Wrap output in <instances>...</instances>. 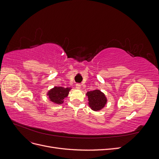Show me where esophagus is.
Returning a JSON list of instances; mask_svg holds the SVG:
<instances>
[{"mask_svg": "<svg viewBox=\"0 0 159 159\" xmlns=\"http://www.w3.org/2000/svg\"><path fill=\"white\" fill-rule=\"evenodd\" d=\"M75 88H76L77 89L80 90V89H81V85L79 84H77L75 85Z\"/></svg>", "mask_w": 159, "mask_h": 159, "instance_id": "esophagus-1", "label": "esophagus"}]
</instances>
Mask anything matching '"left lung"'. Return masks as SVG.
Listing matches in <instances>:
<instances>
[{
  "label": "left lung",
  "instance_id": "obj_1",
  "mask_svg": "<svg viewBox=\"0 0 159 159\" xmlns=\"http://www.w3.org/2000/svg\"><path fill=\"white\" fill-rule=\"evenodd\" d=\"M88 98V105L91 110L99 111L103 109L107 104V98L105 93L98 89L88 91L85 94Z\"/></svg>",
  "mask_w": 159,
  "mask_h": 159
}]
</instances>
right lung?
<instances>
[{
  "label": "right lung",
  "mask_w": 159,
  "mask_h": 159,
  "mask_svg": "<svg viewBox=\"0 0 159 159\" xmlns=\"http://www.w3.org/2000/svg\"><path fill=\"white\" fill-rule=\"evenodd\" d=\"M71 88H64L55 86L48 91L46 95L48 96L50 102L55 104L60 105L64 102V99L68 96Z\"/></svg>",
  "instance_id": "add662e5"
}]
</instances>
